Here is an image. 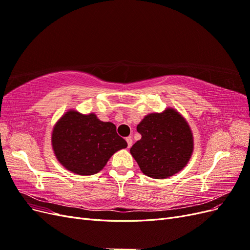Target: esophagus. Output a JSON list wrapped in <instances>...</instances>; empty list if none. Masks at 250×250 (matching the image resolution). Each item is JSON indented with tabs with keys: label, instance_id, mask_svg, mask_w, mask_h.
Here are the masks:
<instances>
[{
	"label": "esophagus",
	"instance_id": "1",
	"mask_svg": "<svg viewBox=\"0 0 250 250\" xmlns=\"http://www.w3.org/2000/svg\"><path fill=\"white\" fill-rule=\"evenodd\" d=\"M126 142H127L128 148H130L132 146V139L130 137H128V138H126Z\"/></svg>",
	"mask_w": 250,
	"mask_h": 250
}]
</instances>
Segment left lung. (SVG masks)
<instances>
[{
	"instance_id": "left-lung-1",
	"label": "left lung",
	"mask_w": 250,
	"mask_h": 250,
	"mask_svg": "<svg viewBox=\"0 0 250 250\" xmlns=\"http://www.w3.org/2000/svg\"><path fill=\"white\" fill-rule=\"evenodd\" d=\"M137 130L142 139L130 153L145 175L169 178L183 170L193 154L194 138L187 120L172 107L144 117Z\"/></svg>"
}]
</instances>
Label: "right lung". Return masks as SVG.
Listing matches in <instances>:
<instances>
[{
    "mask_svg": "<svg viewBox=\"0 0 250 250\" xmlns=\"http://www.w3.org/2000/svg\"><path fill=\"white\" fill-rule=\"evenodd\" d=\"M51 144L57 161L72 173L86 176L100 172L117 151L127 147L116 126L94 112L69 109L53 127Z\"/></svg>",
    "mask_w": 250,
    "mask_h": 250,
    "instance_id": "add662e5",
    "label": "right lung"
}]
</instances>
